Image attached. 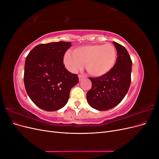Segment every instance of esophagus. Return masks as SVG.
Segmentation results:
<instances>
[{"mask_svg":"<svg viewBox=\"0 0 159 159\" xmlns=\"http://www.w3.org/2000/svg\"><path fill=\"white\" fill-rule=\"evenodd\" d=\"M78 78H79V81H81V80H82L83 79H84V78H85V77L84 76V75H78Z\"/></svg>","mask_w":159,"mask_h":159,"instance_id":"esophagus-1","label":"esophagus"}]
</instances>
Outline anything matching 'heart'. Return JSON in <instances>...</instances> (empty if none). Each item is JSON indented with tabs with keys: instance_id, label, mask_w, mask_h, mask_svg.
Segmentation results:
<instances>
[{
	"instance_id": "1",
	"label": "heart",
	"mask_w": 159,
	"mask_h": 159,
	"mask_svg": "<svg viewBox=\"0 0 159 159\" xmlns=\"http://www.w3.org/2000/svg\"><path fill=\"white\" fill-rule=\"evenodd\" d=\"M117 53L115 46L107 43L105 44H91L76 48L73 54L68 52L64 61L71 72H76L86 66L88 73L94 77L107 75L114 68Z\"/></svg>"
}]
</instances>
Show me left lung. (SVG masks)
Listing matches in <instances>:
<instances>
[{"instance_id":"1","label":"left lung","mask_w":159,"mask_h":159,"mask_svg":"<svg viewBox=\"0 0 159 159\" xmlns=\"http://www.w3.org/2000/svg\"><path fill=\"white\" fill-rule=\"evenodd\" d=\"M117 52V61L109 73L99 78H89L92 84L87 93L88 103L98 111L112 109L121 102L131 84L132 61L125 48L113 42Z\"/></svg>"}]
</instances>
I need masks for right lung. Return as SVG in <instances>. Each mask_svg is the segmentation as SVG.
Returning a JSON list of instances; mask_svg holds the SVG:
<instances>
[{
	"mask_svg": "<svg viewBox=\"0 0 159 159\" xmlns=\"http://www.w3.org/2000/svg\"><path fill=\"white\" fill-rule=\"evenodd\" d=\"M71 42H57L35 46L27 56L24 83L27 94L38 107L54 111L68 103L78 77L65 68L63 59Z\"/></svg>",
	"mask_w": 159,
	"mask_h": 159,
	"instance_id": "right-lung-1",
	"label": "right lung"
}]
</instances>
